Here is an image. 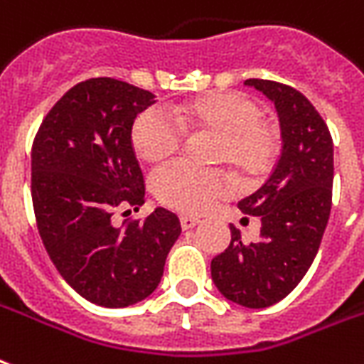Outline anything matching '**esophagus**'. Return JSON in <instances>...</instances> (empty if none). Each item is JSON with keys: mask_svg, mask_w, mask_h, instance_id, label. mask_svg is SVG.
Wrapping results in <instances>:
<instances>
[{"mask_svg": "<svg viewBox=\"0 0 364 364\" xmlns=\"http://www.w3.org/2000/svg\"><path fill=\"white\" fill-rule=\"evenodd\" d=\"M179 221H181V229H183V231L194 229V227L200 223V219L193 218V215H181V218H179Z\"/></svg>", "mask_w": 364, "mask_h": 364, "instance_id": "34e87169", "label": "esophagus"}]
</instances>
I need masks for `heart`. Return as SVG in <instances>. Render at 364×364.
Masks as SVG:
<instances>
[{"label":"heart","mask_w":364,"mask_h":364,"mask_svg":"<svg viewBox=\"0 0 364 364\" xmlns=\"http://www.w3.org/2000/svg\"><path fill=\"white\" fill-rule=\"evenodd\" d=\"M218 135L215 160L225 162L244 181L267 176L281 151V133L262 118V108L240 91H215L185 102L173 118L162 108H146L135 118L132 145L152 166L168 162L183 143V132ZM154 191L164 206L183 213H202L231 193L218 171H202L185 162L171 164L154 177Z\"/></svg>","instance_id":"1"}]
</instances>
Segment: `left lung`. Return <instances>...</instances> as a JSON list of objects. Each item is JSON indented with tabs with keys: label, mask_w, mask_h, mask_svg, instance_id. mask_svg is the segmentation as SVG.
Instances as JSON below:
<instances>
[{
	"label": "left lung",
	"mask_w": 364,
	"mask_h": 364,
	"mask_svg": "<svg viewBox=\"0 0 364 364\" xmlns=\"http://www.w3.org/2000/svg\"><path fill=\"white\" fill-rule=\"evenodd\" d=\"M277 107L282 152L269 179L238 202L262 219L259 238L242 242L231 225V244L212 259L218 290L235 304L262 309L281 301L311 267L332 206L334 146L328 126L309 99L287 83L250 77Z\"/></svg>",
	"instance_id": "left-lung-1"
}]
</instances>
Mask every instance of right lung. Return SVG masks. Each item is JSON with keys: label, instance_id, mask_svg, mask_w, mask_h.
<instances>
[{"label": "right lung", "instance_id": "add662e5", "mask_svg": "<svg viewBox=\"0 0 364 364\" xmlns=\"http://www.w3.org/2000/svg\"><path fill=\"white\" fill-rule=\"evenodd\" d=\"M152 99L114 77L80 82L53 105L32 145V204L47 254L82 298L110 309L156 290L181 235L164 208L145 219L114 218L145 204L132 127Z\"/></svg>", "mask_w": 364, "mask_h": 364}]
</instances>
